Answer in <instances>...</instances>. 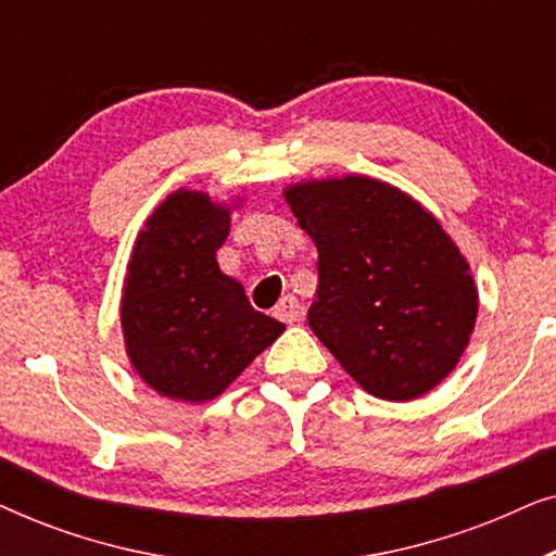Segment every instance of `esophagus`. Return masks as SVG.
<instances>
[{
	"label": "esophagus",
	"instance_id": "obj_1",
	"mask_svg": "<svg viewBox=\"0 0 556 556\" xmlns=\"http://www.w3.org/2000/svg\"><path fill=\"white\" fill-rule=\"evenodd\" d=\"M301 314H303L301 303L295 301L293 295H286V299H280L276 311H273V316H276L278 321H283V324H295L301 318Z\"/></svg>",
	"mask_w": 556,
	"mask_h": 556
}]
</instances>
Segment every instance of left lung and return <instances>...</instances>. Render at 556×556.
<instances>
[{"mask_svg":"<svg viewBox=\"0 0 556 556\" xmlns=\"http://www.w3.org/2000/svg\"><path fill=\"white\" fill-rule=\"evenodd\" d=\"M283 197L318 250L308 326L346 375L390 402L443 382L473 333L478 288L435 215L362 174L299 181Z\"/></svg>","mask_w":556,"mask_h":556,"instance_id":"8db88e82","label":"left lung"}]
</instances>
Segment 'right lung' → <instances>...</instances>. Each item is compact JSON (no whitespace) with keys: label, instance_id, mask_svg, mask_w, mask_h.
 Instances as JSON below:
<instances>
[{"label":"right lung","instance_id":"obj_1","mask_svg":"<svg viewBox=\"0 0 556 556\" xmlns=\"http://www.w3.org/2000/svg\"><path fill=\"white\" fill-rule=\"evenodd\" d=\"M238 202L177 189L134 242L121 295V329L136 375L162 397L215 400L286 326L250 306L217 250Z\"/></svg>","mask_w":556,"mask_h":556}]
</instances>
